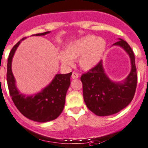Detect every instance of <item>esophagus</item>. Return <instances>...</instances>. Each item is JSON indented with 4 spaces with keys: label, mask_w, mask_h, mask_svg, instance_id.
<instances>
[{
    "label": "esophagus",
    "mask_w": 148,
    "mask_h": 148,
    "mask_svg": "<svg viewBox=\"0 0 148 148\" xmlns=\"http://www.w3.org/2000/svg\"><path fill=\"white\" fill-rule=\"evenodd\" d=\"M71 77H72L73 79H77L79 77V74H78V73L75 72V71H74V72L72 73V75H71Z\"/></svg>",
    "instance_id": "1"
}]
</instances>
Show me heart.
Wrapping results in <instances>:
<instances>
[{
    "mask_svg": "<svg viewBox=\"0 0 148 148\" xmlns=\"http://www.w3.org/2000/svg\"><path fill=\"white\" fill-rule=\"evenodd\" d=\"M107 44L105 40L95 36H87L66 46L58 58L63 64L71 65V60L79 59V64L83 69L94 67L101 59Z\"/></svg>",
    "mask_w": 148,
    "mask_h": 148,
    "instance_id": "obj_1",
    "label": "heart"
}]
</instances>
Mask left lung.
<instances>
[{"instance_id":"1","label":"left lung","mask_w":148,"mask_h":148,"mask_svg":"<svg viewBox=\"0 0 148 148\" xmlns=\"http://www.w3.org/2000/svg\"><path fill=\"white\" fill-rule=\"evenodd\" d=\"M114 45L121 46L129 55L132 71L123 83L110 80L103 71L101 60L96 66L81 76L83 98L87 107L99 116H108L122 110L133 99L137 85V73L134 54L131 47L124 40Z\"/></svg>"}]
</instances>
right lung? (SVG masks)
Returning a JSON list of instances; mask_svg holds the SVG:
<instances>
[{
	"label": "right lung",
	"mask_w": 148,
	"mask_h": 148,
	"mask_svg": "<svg viewBox=\"0 0 148 148\" xmlns=\"http://www.w3.org/2000/svg\"><path fill=\"white\" fill-rule=\"evenodd\" d=\"M49 31L34 36H44ZM22 38L13 47L9 55L7 63V80L9 93L14 105L18 110L28 119L36 122L45 123L53 121L61 114L64 108L66 95L69 87L72 73L66 74H57L50 84L41 92L34 96H25L17 90L15 80L12 71V60L16 48Z\"/></svg>",
	"instance_id": "1"
}]
</instances>
